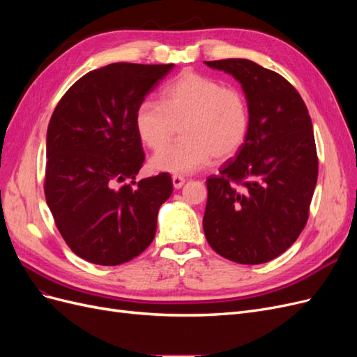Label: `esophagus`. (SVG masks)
Wrapping results in <instances>:
<instances>
[{
  "label": "esophagus",
  "instance_id": "34e87169",
  "mask_svg": "<svg viewBox=\"0 0 357 357\" xmlns=\"http://www.w3.org/2000/svg\"><path fill=\"white\" fill-rule=\"evenodd\" d=\"M186 183V178L181 177V176H172V186H174L176 189H180L183 185Z\"/></svg>",
  "mask_w": 357,
  "mask_h": 357
}]
</instances>
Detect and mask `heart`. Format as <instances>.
Listing matches in <instances>:
<instances>
[{"label":"heart","mask_w":357,"mask_h":357,"mask_svg":"<svg viewBox=\"0 0 357 357\" xmlns=\"http://www.w3.org/2000/svg\"><path fill=\"white\" fill-rule=\"evenodd\" d=\"M180 123L181 142L152 158L156 171L189 174L213 156H234L247 138L250 112L240 89L188 70L162 88L160 104L144 100L135 112V131L150 150L166 145Z\"/></svg>","instance_id":"heart-1"}]
</instances>
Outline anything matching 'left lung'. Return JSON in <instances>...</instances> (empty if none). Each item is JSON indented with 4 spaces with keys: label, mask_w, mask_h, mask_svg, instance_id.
Instances as JSON below:
<instances>
[{
    "label": "left lung",
    "mask_w": 357,
    "mask_h": 357,
    "mask_svg": "<svg viewBox=\"0 0 357 357\" xmlns=\"http://www.w3.org/2000/svg\"><path fill=\"white\" fill-rule=\"evenodd\" d=\"M205 63L241 83L250 112L243 147L207 178L205 238L232 262L265 264L286 252L308 220L319 174L311 117L278 73L248 59Z\"/></svg>",
    "instance_id": "1"
}]
</instances>
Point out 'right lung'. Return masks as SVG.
<instances>
[{"label": "right lung", "instance_id": "add662e5", "mask_svg": "<svg viewBox=\"0 0 357 357\" xmlns=\"http://www.w3.org/2000/svg\"><path fill=\"white\" fill-rule=\"evenodd\" d=\"M172 68L116 62L89 71L50 117L46 202L62 238L91 264L129 262L155 238L172 180L160 172L135 181L146 158L135 112Z\"/></svg>", "mask_w": 357, "mask_h": 357}]
</instances>
